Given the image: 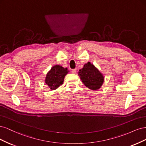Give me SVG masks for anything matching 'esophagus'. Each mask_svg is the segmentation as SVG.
<instances>
[{"instance_id":"esophagus-1","label":"esophagus","mask_w":146,"mask_h":146,"mask_svg":"<svg viewBox=\"0 0 146 146\" xmlns=\"http://www.w3.org/2000/svg\"><path fill=\"white\" fill-rule=\"evenodd\" d=\"M71 72H72L73 74L76 73V72H77V69H72V70H71Z\"/></svg>"}]
</instances>
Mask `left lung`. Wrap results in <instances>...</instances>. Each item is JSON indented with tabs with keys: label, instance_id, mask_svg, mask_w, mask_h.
Wrapping results in <instances>:
<instances>
[{
	"label": "left lung",
	"instance_id": "8db88e82",
	"mask_svg": "<svg viewBox=\"0 0 146 146\" xmlns=\"http://www.w3.org/2000/svg\"><path fill=\"white\" fill-rule=\"evenodd\" d=\"M78 76L87 88L91 90H98L102 86L104 77L94 64L88 62L79 70Z\"/></svg>",
	"mask_w": 146,
	"mask_h": 146
}]
</instances>
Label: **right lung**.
Listing matches in <instances>:
<instances>
[{"mask_svg": "<svg viewBox=\"0 0 146 146\" xmlns=\"http://www.w3.org/2000/svg\"><path fill=\"white\" fill-rule=\"evenodd\" d=\"M69 72L67 68L56 64L47 73L45 83L51 90L57 89L63 83L64 77Z\"/></svg>", "mask_w": 146, "mask_h": 146, "instance_id": "1", "label": "right lung"}]
</instances>
